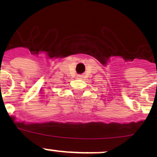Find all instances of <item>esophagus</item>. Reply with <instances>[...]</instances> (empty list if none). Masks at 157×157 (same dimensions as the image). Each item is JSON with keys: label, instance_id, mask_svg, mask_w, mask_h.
Wrapping results in <instances>:
<instances>
[{"label": "esophagus", "instance_id": "esophagus-1", "mask_svg": "<svg viewBox=\"0 0 157 157\" xmlns=\"http://www.w3.org/2000/svg\"><path fill=\"white\" fill-rule=\"evenodd\" d=\"M79 77H81V76H79Z\"/></svg>", "mask_w": 157, "mask_h": 157}]
</instances>
